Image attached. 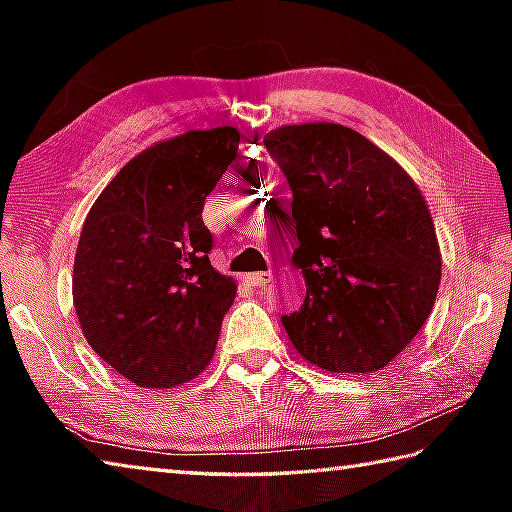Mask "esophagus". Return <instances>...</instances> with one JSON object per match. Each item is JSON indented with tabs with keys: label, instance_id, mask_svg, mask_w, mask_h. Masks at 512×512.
<instances>
[{
	"label": "esophagus",
	"instance_id": "1",
	"mask_svg": "<svg viewBox=\"0 0 512 512\" xmlns=\"http://www.w3.org/2000/svg\"><path fill=\"white\" fill-rule=\"evenodd\" d=\"M273 273H248L246 275V282L250 284V287H264L266 282H271Z\"/></svg>",
	"mask_w": 512,
	"mask_h": 512
}]
</instances>
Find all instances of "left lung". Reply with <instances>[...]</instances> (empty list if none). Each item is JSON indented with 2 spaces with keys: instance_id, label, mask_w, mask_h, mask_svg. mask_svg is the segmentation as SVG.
<instances>
[{
  "instance_id": "obj_1",
  "label": "left lung",
  "mask_w": 512,
  "mask_h": 512,
  "mask_svg": "<svg viewBox=\"0 0 512 512\" xmlns=\"http://www.w3.org/2000/svg\"><path fill=\"white\" fill-rule=\"evenodd\" d=\"M264 146L291 187L275 214L298 237L293 262L307 282L302 307L282 316L289 339L323 370H381L409 348L438 296L443 266L418 185L341 124L282 126ZM248 171L237 169V183Z\"/></svg>"
}]
</instances>
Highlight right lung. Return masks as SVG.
Segmentation results:
<instances>
[{
  "label": "right lung",
  "instance_id": "1",
  "mask_svg": "<svg viewBox=\"0 0 512 512\" xmlns=\"http://www.w3.org/2000/svg\"><path fill=\"white\" fill-rule=\"evenodd\" d=\"M237 149L232 126L155 144L110 180L83 223L76 316L90 348L137 386L185 384L212 359L237 287L210 264L203 205Z\"/></svg>",
  "mask_w": 512,
  "mask_h": 512
}]
</instances>
